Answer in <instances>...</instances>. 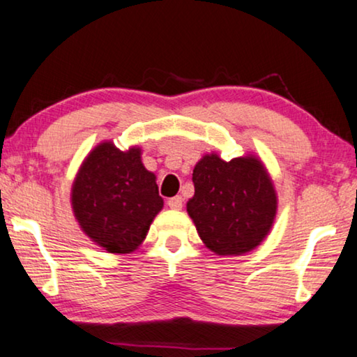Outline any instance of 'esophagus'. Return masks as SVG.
<instances>
[{
    "label": "esophagus",
    "instance_id": "esophagus-1",
    "mask_svg": "<svg viewBox=\"0 0 357 357\" xmlns=\"http://www.w3.org/2000/svg\"><path fill=\"white\" fill-rule=\"evenodd\" d=\"M168 206L172 210H181L183 208V197L176 195V197H172V199H168Z\"/></svg>",
    "mask_w": 357,
    "mask_h": 357
}]
</instances>
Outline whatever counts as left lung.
I'll use <instances>...</instances> for the list:
<instances>
[{"label": "left lung", "instance_id": "left-lung-1", "mask_svg": "<svg viewBox=\"0 0 357 357\" xmlns=\"http://www.w3.org/2000/svg\"><path fill=\"white\" fill-rule=\"evenodd\" d=\"M188 213L206 247L216 255H242L258 247L273 227L278 197L255 155L225 162L206 153L192 173Z\"/></svg>", "mask_w": 357, "mask_h": 357}]
</instances>
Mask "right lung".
<instances>
[{"instance_id": "1", "label": "right lung", "mask_w": 357, "mask_h": 357, "mask_svg": "<svg viewBox=\"0 0 357 357\" xmlns=\"http://www.w3.org/2000/svg\"><path fill=\"white\" fill-rule=\"evenodd\" d=\"M72 208L83 232L109 253H130L144 241L163 208L155 174L141 162V149L114 142L94 147L72 185Z\"/></svg>"}]
</instances>
